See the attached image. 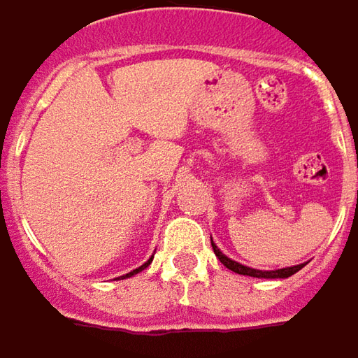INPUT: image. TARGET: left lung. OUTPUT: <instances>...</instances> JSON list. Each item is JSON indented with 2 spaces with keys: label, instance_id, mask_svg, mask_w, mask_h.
<instances>
[{
  "label": "left lung",
  "instance_id": "1",
  "mask_svg": "<svg viewBox=\"0 0 358 358\" xmlns=\"http://www.w3.org/2000/svg\"><path fill=\"white\" fill-rule=\"evenodd\" d=\"M213 252H215V256L221 260V264L225 266V268H229V271H234V273H238V275H245V276H256V278H287V276L295 275L297 271H301L306 264H297V266H287V268H278V271H256V268H250V266H244V264H240V262H236V260H231V258H227L217 245L213 244Z\"/></svg>",
  "mask_w": 358,
  "mask_h": 358
}]
</instances>
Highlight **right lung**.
Here are the masks:
<instances>
[{"instance_id": "right-lung-1", "label": "right lung", "mask_w": 358, "mask_h": 358, "mask_svg": "<svg viewBox=\"0 0 358 358\" xmlns=\"http://www.w3.org/2000/svg\"><path fill=\"white\" fill-rule=\"evenodd\" d=\"M151 260H153V258H149V260H147L145 264H141L139 268H135V271H131V273H127V275H124V276H118V278H129V276H133V275H137V273H141L143 268H147V266L151 264Z\"/></svg>"}]
</instances>
